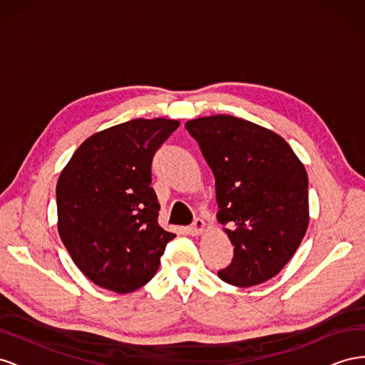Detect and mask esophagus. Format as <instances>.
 <instances>
[{
	"mask_svg": "<svg viewBox=\"0 0 365 365\" xmlns=\"http://www.w3.org/2000/svg\"><path fill=\"white\" fill-rule=\"evenodd\" d=\"M204 227H205V222L201 218H195L189 227V233L193 236H198L204 230Z\"/></svg>",
	"mask_w": 365,
	"mask_h": 365,
	"instance_id": "1",
	"label": "esophagus"
}]
</instances>
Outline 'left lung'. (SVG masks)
Here are the masks:
<instances>
[{"instance_id": "left-lung-1", "label": "left lung", "mask_w": 365, "mask_h": 365, "mask_svg": "<svg viewBox=\"0 0 365 365\" xmlns=\"http://www.w3.org/2000/svg\"><path fill=\"white\" fill-rule=\"evenodd\" d=\"M215 176L233 259L218 277L252 287L277 277L309 225V178L279 135L230 115L185 123Z\"/></svg>"}]
</instances>
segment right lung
I'll use <instances>...</instances> for the list:
<instances>
[{
	"label": "right lung",
	"instance_id": "right-lung-1",
	"mask_svg": "<svg viewBox=\"0 0 365 365\" xmlns=\"http://www.w3.org/2000/svg\"><path fill=\"white\" fill-rule=\"evenodd\" d=\"M178 125L136 118L98 132L60 175L58 232L76 267L103 289L143 287L176 236L158 224L160 202L150 184L153 156Z\"/></svg>",
	"mask_w": 365,
	"mask_h": 365
}]
</instances>
